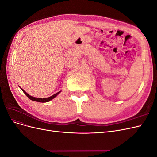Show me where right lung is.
<instances>
[{"label":"right lung","mask_w":157,"mask_h":157,"mask_svg":"<svg viewBox=\"0 0 157 157\" xmlns=\"http://www.w3.org/2000/svg\"><path fill=\"white\" fill-rule=\"evenodd\" d=\"M21 90H22V91L23 92V93H24V94L26 95V96L31 99V100L35 101H38V102H42V103L48 102L49 101L52 100V99H54L56 96H57V95L59 94L60 93V92H58V93H56V94H54L53 96H50V97H49V98H34V97H33V96H30V95H29L27 93H26L23 89H21Z\"/></svg>","instance_id":"right-lung-1"}]
</instances>
